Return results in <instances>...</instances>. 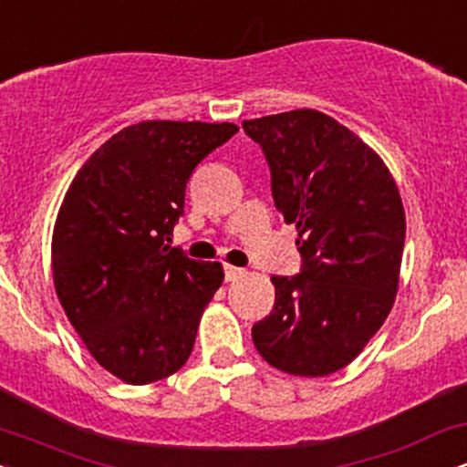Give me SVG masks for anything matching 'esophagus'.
Segmentation results:
<instances>
[{
  "label": "esophagus",
  "mask_w": 467,
  "mask_h": 467,
  "mask_svg": "<svg viewBox=\"0 0 467 467\" xmlns=\"http://www.w3.org/2000/svg\"><path fill=\"white\" fill-rule=\"evenodd\" d=\"M223 275H226V281H239L241 276H244V270L241 267H234V265H223Z\"/></svg>",
  "instance_id": "34e87169"
}]
</instances>
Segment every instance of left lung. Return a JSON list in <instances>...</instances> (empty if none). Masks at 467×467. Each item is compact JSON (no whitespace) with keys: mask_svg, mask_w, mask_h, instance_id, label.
<instances>
[{"mask_svg":"<svg viewBox=\"0 0 467 467\" xmlns=\"http://www.w3.org/2000/svg\"><path fill=\"white\" fill-rule=\"evenodd\" d=\"M264 149L272 197L298 230L301 272L272 276L275 309L252 340L278 371L323 378L364 349L393 307L406 215L368 144L316 109L244 120Z\"/></svg>","mask_w":467,"mask_h":467,"instance_id":"obj_1","label":"left lung"}]
</instances>
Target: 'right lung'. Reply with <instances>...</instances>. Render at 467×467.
Here are the masks:
<instances>
[{"mask_svg": "<svg viewBox=\"0 0 467 467\" xmlns=\"http://www.w3.org/2000/svg\"><path fill=\"white\" fill-rule=\"evenodd\" d=\"M233 122L144 120L96 149L72 180L52 234L57 296L94 360L127 384L189 360L222 264L171 248L195 166Z\"/></svg>", "mask_w": 467, "mask_h": 467, "instance_id": "right-lung-1", "label": "right lung"}]
</instances>
